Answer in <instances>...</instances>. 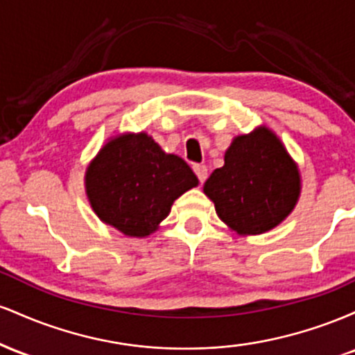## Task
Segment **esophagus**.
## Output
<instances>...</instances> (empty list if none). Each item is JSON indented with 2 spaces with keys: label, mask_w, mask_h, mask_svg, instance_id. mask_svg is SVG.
<instances>
[{
  "label": "esophagus",
  "mask_w": 355,
  "mask_h": 355,
  "mask_svg": "<svg viewBox=\"0 0 355 355\" xmlns=\"http://www.w3.org/2000/svg\"><path fill=\"white\" fill-rule=\"evenodd\" d=\"M193 172L197 173L198 180H200V183H203L207 180V177H209V170H207L205 165H193Z\"/></svg>",
  "instance_id": "obj_1"
}]
</instances>
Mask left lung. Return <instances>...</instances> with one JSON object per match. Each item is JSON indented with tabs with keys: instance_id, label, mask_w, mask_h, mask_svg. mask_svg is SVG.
<instances>
[{
	"instance_id": "obj_1",
	"label": "left lung",
	"mask_w": 355,
	"mask_h": 355,
	"mask_svg": "<svg viewBox=\"0 0 355 355\" xmlns=\"http://www.w3.org/2000/svg\"><path fill=\"white\" fill-rule=\"evenodd\" d=\"M223 162L205 182L203 193L230 230L266 234L294 211L302 191L299 165L268 126L234 137Z\"/></svg>"
}]
</instances>
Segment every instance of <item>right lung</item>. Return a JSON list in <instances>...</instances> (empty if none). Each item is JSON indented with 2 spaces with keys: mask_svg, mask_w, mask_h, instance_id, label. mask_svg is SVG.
Wrapping results in <instances>:
<instances>
[{
  "mask_svg": "<svg viewBox=\"0 0 355 355\" xmlns=\"http://www.w3.org/2000/svg\"><path fill=\"white\" fill-rule=\"evenodd\" d=\"M197 185L189 164L164 152L145 132L110 137L85 172V191L96 217L135 239L157 232L173 202Z\"/></svg>",
  "mask_w": 355,
  "mask_h": 355,
  "instance_id": "1",
  "label": "right lung"
}]
</instances>
